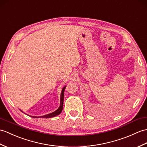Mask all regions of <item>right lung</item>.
<instances>
[{"mask_svg": "<svg viewBox=\"0 0 147 147\" xmlns=\"http://www.w3.org/2000/svg\"><path fill=\"white\" fill-rule=\"evenodd\" d=\"M65 88H66V86H64L63 89H62V91H61V100H60V106L59 108L57 109V110H56L55 111H54L53 113H51L49 114H47L46 115H44V116H41V117H31L32 118H53L56 117L57 115H59L61 111L63 110V101H64V90H65ZM21 111V110H20ZM23 112V111H22Z\"/></svg>", "mask_w": 147, "mask_h": 147, "instance_id": "1", "label": "right lung"}]
</instances>
